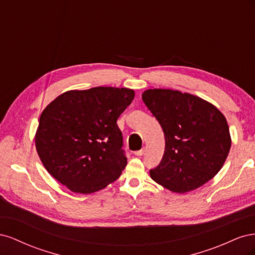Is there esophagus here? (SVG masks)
<instances>
[{"label":"esophagus","mask_w":255,"mask_h":255,"mask_svg":"<svg viewBox=\"0 0 255 255\" xmlns=\"http://www.w3.org/2000/svg\"><path fill=\"white\" fill-rule=\"evenodd\" d=\"M143 153H144V149L138 150V151L135 152V155H136V156H141V155H143Z\"/></svg>","instance_id":"esophagus-1"}]
</instances>
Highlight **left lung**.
I'll list each match as a JSON object with an SVG mask.
<instances>
[{
    "label": "left lung",
    "mask_w": 255,
    "mask_h": 255,
    "mask_svg": "<svg viewBox=\"0 0 255 255\" xmlns=\"http://www.w3.org/2000/svg\"><path fill=\"white\" fill-rule=\"evenodd\" d=\"M142 101L165 134V152L151 169L153 181L185 194L217 174L228 157L231 135L223 114L197 96L172 89H148Z\"/></svg>",
    "instance_id": "left-lung-1"
}]
</instances>
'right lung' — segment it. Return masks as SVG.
Returning a JSON list of instances; mask_svg holds the SVG:
<instances>
[{
  "label": "right lung",
  "instance_id": "obj_1",
  "mask_svg": "<svg viewBox=\"0 0 255 255\" xmlns=\"http://www.w3.org/2000/svg\"><path fill=\"white\" fill-rule=\"evenodd\" d=\"M128 88L69 90L41 113L35 145L47 171L78 194L115 182L128 161L117 119L133 101Z\"/></svg>",
  "mask_w": 255,
  "mask_h": 255
}]
</instances>
